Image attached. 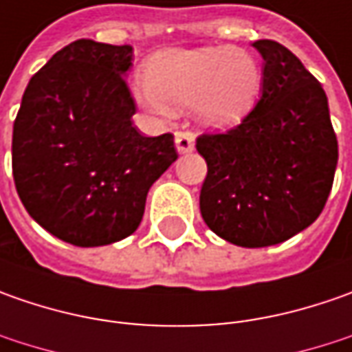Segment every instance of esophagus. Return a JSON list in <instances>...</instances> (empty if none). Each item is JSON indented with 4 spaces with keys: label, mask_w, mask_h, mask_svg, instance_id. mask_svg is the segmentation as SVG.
Listing matches in <instances>:
<instances>
[{
    "label": "esophagus",
    "mask_w": 352,
    "mask_h": 352,
    "mask_svg": "<svg viewBox=\"0 0 352 352\" xmlns=\"http://www.w3.org/2000/svg\"><path fill=\"white\" fill-rule=\"evenodd\" d=\"M174 144H176L178 155L192 153V151H194V146H196V137H194L192 133H176V137H174Z\"/></svg>",
    "instance_id": "34e87169"
}]
</instances>
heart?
I'll use <instances>...</instances> for the list:
<instances>
[{
  "label": "heart",
  "mask_w": 352,
  "mask_h": 352,
  "mask_svg": "<svg viewBox=\"0 0 352 352\" xmlns=\"http://www.w3.org/2000/svg\"><path fill=\"white\" fill-rule=\"evenodd\" d=\"M144 78L133 82V98L141 107L170 117L190 105L208 127L241 123L263 89L261 62L239 47L168 48L146 62Z\"/></svg>",
  "instance_id": "heart-1"
}]
</instances>
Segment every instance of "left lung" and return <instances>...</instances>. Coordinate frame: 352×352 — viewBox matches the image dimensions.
I'll use <instances>...</instances> for the list:
<instances>
[{
  "label": "left lung",
  "instance_id": "1",
  "mask_svg": "<svg viewBox=\"0 0 352 352\" xmlns=\"http://www.w3.org/2000/svg\"><path fill=\"white\" fill-rule=\"evenodd\" d=\"M263 89L254 109L225 135L196 142L208 162L199 211L217 236L236 247H270L298 235L323 210L337 168L327 96L296 54L254 41Z\"/></svg>",
  "mask_w": 352,
  "mask_h": 352
}]
</instances>
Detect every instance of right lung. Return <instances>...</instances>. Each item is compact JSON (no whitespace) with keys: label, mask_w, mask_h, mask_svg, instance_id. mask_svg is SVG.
Masks as SVG:
<instances>
[{"label":"right lung","mask_w":352,"mask_h":352,"mask_svg":"<svg viewBox=\"0 0 352 352\" xmlns=\"http://www.w3.org/2000/svg\"><path fill=\"white\" fill-rule=\"evenodd\" d=\"M131 45L80 38L31 78L13 123V178L29 215L76 247L141 225L151 186L178 158L174 137H142L125 76Z\"/></svg>","instance_id":"right-lung-1"}]
</instances>
